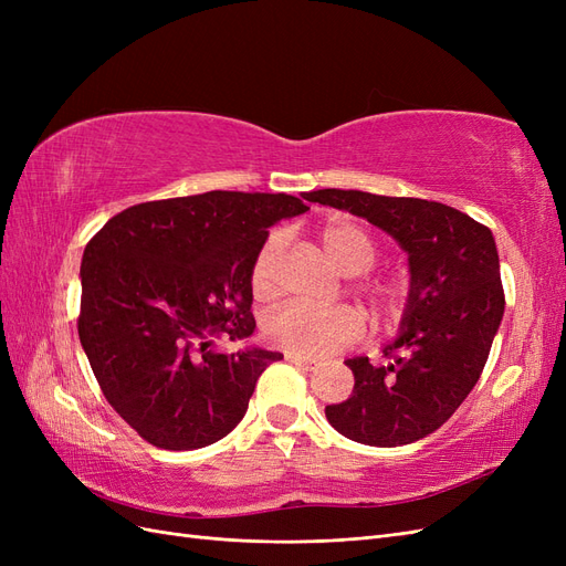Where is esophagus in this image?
<instances>
[{
    "mask_svg": "<svg viewBox=\"0 0 566 566\" xmlns=\"http://www.w3.org/2000/svg\"><path fill=\"white\" fill-rule=\"evenodd\" d=\"M285 358L290 364H295L300 370H316L321 366L316 358H306V356H297V354H285Z\"/></svg>",
    "mask_w": 566,
    "mask_h": 566,
    "instance_id": "obj_1",
    "label": "esophagus"
}]
</instances>
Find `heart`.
Segmentation results:
<instances>
[{
  "label": "heart",
  "instance_id": "heart-1",
  "mask_svg": "<svg viewBox=\"0 0 566 566\" xmlns=\"http://www.w3.org/2000/svg\"><path fill=\"white\" fill-rule=\"evenodd\" d=\"M318 245L328 262L347 276L368 273L380 260V243L361 224L349 219H333L316 233ZM283 252V235L271 233L256 250L250 266V293L256 302H269L279 295L276 271ZM356 293L368 302L370 316L378 328H394L408 306V285L401 279L378 276L356 285ZM262 333L269 345L297 356H325L352 347L366 333V318L354 306H314L290 302L271 312Z\"/></svg>",
  "mask_w": 566,
  "mask_h": 566
}]
</instances>
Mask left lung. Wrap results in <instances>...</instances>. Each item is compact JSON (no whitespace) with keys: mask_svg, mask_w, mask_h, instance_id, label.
<instances>
[{"mask_svg":"<svg viewBox=\"0 0 566 566\" xmlns=\"http://www.w3.org/2000/svg\"><path fill=\"white\" fill-rule=\"evenodd\" d=\"M306 200L368 219L408 252L410 293L385 364L347 358L352 397L325 406L339 434L368 447H403L447 422L482 375L505 293L489 227L443 202L321 188Z\"/></svg>","mask_w":566,"mask_h":566,"instance_id":"obj_1","label":"left lung"}]
</instances>
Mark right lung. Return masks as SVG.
I'll use <instances>...</instances> for the list:
<instances>
[{
	"mask_svg": "<svg viewBox=\"0 0 566 566\" xmlns=\"http://www.w3.org/2000/svg\"><path fill=\"white\" fill-rule=\"evenodd\" d=\"M310 208L285 193L210 191L132 205L82 254L77 333L108 403L158 449L193 451L243 420L283 354H224L250 337V266L269 227Z\"/></svg>",
	"mask_w": 566,
	"mask_h": 566,
	"instance_id": "obj_1",
	"label": "right lung"
}]
</instances>
